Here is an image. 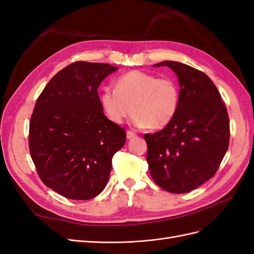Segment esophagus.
<instances>
[{
	"mask_svg": "<svg viewBox=\"0 0 254 254\" xmlns=\"http://www.w3.org/2000/svg\"><path fill=\"white\" fill-rule=\"evenodd\" d=\"M137 135L134 133V132H132V131H127V139H132V138H135Z\"/></svg>",
	"mask_w": 254,
	"mask_h": 254,
	"instance_id": "34e87169",
	"label": "esophagus"
}]
</instances>
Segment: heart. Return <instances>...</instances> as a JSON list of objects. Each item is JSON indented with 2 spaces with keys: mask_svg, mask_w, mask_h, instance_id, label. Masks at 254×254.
<instances>
[{
  "mask_svg": "<svg viewBox=\"0 0 254 254\" xmlns=\"http://www.w3.org/2000/svg\"><path fill=\"white\" fill-rule=\"evenodd\" d=\"M100 101L107 117L117 125L125 122L133 112L136 127L161 129L176 117L180 88L171 77L132 70L118 77L116 88H102Z\"/></svg>",
  "mask_w": 254,
  "mask_h": 254,
  "instance_id": "b5f03b06",
  "label": "heart"
}]
</instances>
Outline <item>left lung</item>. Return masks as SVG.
<instances>
[{
    "instance_id": "obj_1",
    "label": "left lung",
    "mask_w": 254,
    "mask_h": 254,
    "mask_svg": "<svg viewBox=\"0 0 254 254\" xmlns=\"http://www.w3.org/2000/svg\"><path fill=\"white\" fill-rule=\"evenodd\" d=\"M180 84L179 110L162 131L144 134L150 175L172 193L191 191L213 178L229 148L230 120L215 84L203 72L178 62H163Z\"/></svg>"
}]
</instances>
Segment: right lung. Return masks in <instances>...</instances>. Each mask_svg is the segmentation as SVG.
I'll use <instances>...</instances> for the list:
<instances>
[{"label":"right lung","mask_w":254,"mask_h":254,"mask_svg":"<svg viewBox=\"0 0 254 254\" xmlns=\"http://www.w3.org/2000/svg\"><path fill=\"white\" fill-rule=\"evenodd\" d=\"M107 64L75 62L51 78L35 104L28 148L40 180L72 200L102 191L112 159L127 132L105 117L98 88L117 70Z\"/></svg>","instance_id":"right-lung-1"}]
</instances>
